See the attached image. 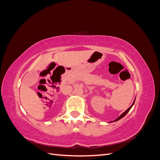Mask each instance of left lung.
<instances>
[{"label":"left lung","instance_id":"left-lung-1","mask_svg":"<svg viewBox=\"0 0 160 160\" xmlns=\"http://www.w3.org/2000/svg\"><path fill=\"white\" fill-rule=\"evenodd\" d=\"M135 100H134V101H133V103H132V105H131L130 106V107L126 110V111H124V112L122 114V115H121L120 116H119V118H118L117 119H115L114 121H113V122H117V121H118V120H119V119H122V118H123V117H124V116L125 115H126L128 112H129V110L131 109V108H132V107H133V104H134V103H135Z\"/></svg>","mask_w":160,"mask_h":160}]
</instances>
